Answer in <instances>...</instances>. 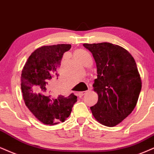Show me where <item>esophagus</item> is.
Returning a JSON list of instances; mask_svg holds the SVG:
<instances>
[{
    "label": "esophagus",
    "mask_w": 154,
    "mask_h": 154,
    "mask_svg": "<svg viewBox=\"0 0 154 154\" xmlns=\"http://www.w3.org/2000/svg\"><path fill=\"white\" fill-rule=\"evenodd\" d=\"M86 92L87 91H81V92H79V96L80 98H81L83 96V95H85V94H86Z\"/></svg>",
    "instance_id": "obj_1"
}]
</instances>
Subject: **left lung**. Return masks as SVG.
<instances>
[{"label": "left lung", "mask_w": 154, "mask_h": 154, "mask_svg": "<svg viewBox=\"0 0 154 154\" xmlns=\"http://www.w3.org/2000/svg\"><path fill=\"white\" fill-rule=\"evenodd\" d=\"M83 46L91 52L97 67L93 87L98 100L91 110L101 124L114 126L133 111L141 92L135 60L126 49L113 43H84Z\"/></svg>", "instance_id": "left-lung-1"}]
</instances>
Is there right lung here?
Here are the masks:
<instances>
[{"label": "right lung", "instance_id": "obj_1", "mask_svg": "<svg viewBox=\"0 0 154 154\" xmlns=\"http://www.w3.org/2000/svg\"><path fill=\"white\" fill-rule=\"evenodd\" d=\"M71 48L70 44L45 45L31 54L23 68L21 90L26 106L43 123L54 125L63 122L71 114L77 96L51 97L48 82L58 79L57 69L63 54Z\"/></svg>", "mask_w": 154, "mask_h": 154}]
</instances>
